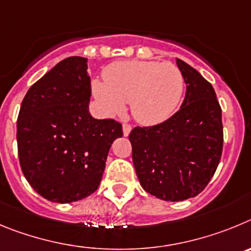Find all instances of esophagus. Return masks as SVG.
<instances>
[{
  "instance_id": "esophagus-1",
  "label": "esophagus",
  "mask_w": 251,
  "mask_h": 251,
  "mask_svg": "<svg viewBox=\"0 0 251 251\" xmlns=\"http://www.w3.org/2000/svg\"><path fill=\"white\" fill-rule=\"evenodd\" d=\"M123 131H124V136H128V134H130V131H131V125H128V124H124Z\"/></svg>"
}]
</instances>
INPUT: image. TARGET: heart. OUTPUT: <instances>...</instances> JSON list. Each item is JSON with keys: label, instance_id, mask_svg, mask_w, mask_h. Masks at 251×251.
<instances>
[{"label": "heart", "instance_id": "1", "mask_svg": "<svg viewBox=\"0 0 251 251\" xmlns=\"http://www.w3.org/2000/svg\"><path fill=\"white\" fill-rule=\"evenodd\" d=\"M105 82L95 80L92 92L105 112L123 114L130 102L131 114L144 125L168 120L177 109L185 89L179 67L159 61H119L103 72Z\"/></svg>", "mask_w": 251, "mask_h": 251}]
</instances>
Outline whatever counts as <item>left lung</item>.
<instances>
[{"label":"left lung","mask_w":251,"mask_h":251,"mask_svg":"<svg viewBox=\"0 0 251 251\" xmlns=\"http://www.w3.org/2000/svg\"><path fill=\"white\" fill-rule=\"evenodd\" d=\"M186 94L180 110L161 124L132 128L128 140L142 189L166 201L199 195L223 152L221 107L214 87L180 58Z\"/></svg>","instance_id":"8db88e82"}]
</instances>
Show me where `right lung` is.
Returning <instances> with one entry per match:
<instances>
[{"label":"right lung","instance_id":"add662e5","mask_svg":"<svg viewBox=\"0 0 251 251\" xmlns=\"http://www.w3.org/2000/svg\"><path fill=\"white\" fill-rule=\"evenodd\" d=\"M87 58L72 56L35 82L21 103L17 149L22 173L50 201L72 202L98 190L120 123L90 115Z\"/></svg>","mask_w":251,"mask_h":251}]
</instances>
